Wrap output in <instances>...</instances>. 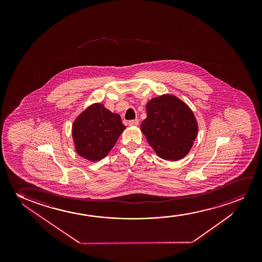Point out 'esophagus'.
<instances>
[{"instance_id": "obj_1", "label": "esophagus", "mask_w": 262, "mask_h": 262, "mask_svg": "<svg viewBox=\"0 0 262 262\" xmlns=\"http://www.w3.org/2000/svg\"><path fill=\"white\" fill-rule=\"evenodd\" d=\"M129 126H138L139 125V119H135V120H132L129 122Z\"/></svg>"}]
</instances>
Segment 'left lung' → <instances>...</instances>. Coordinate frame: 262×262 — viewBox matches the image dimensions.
Wrapping results in <instances>:
<instances>
[{
	"label": "left lung",
	"instance_id": "1",
	"mask_svg": "<svg viewBox=\"0 0 262 262\" xmlns=\"http://www.w3.org/2000/svg\"><path fill=\"white\" fill-rule=\"evenodd\" d=\"M141 132L159 158L177 161L184 158L197 137L198 123L190 107L179 98L163 95L147 104Z\"/></svg>",
	"mask_w": 262,
	"mask_h": 262
}]
</instances>
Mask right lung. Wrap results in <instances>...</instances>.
I'll return each instance as SVG.
<instances>
[{"mask_svg":"<svg viewBox=\"0 0 262 262\" xmlns=\"http://www.w3.org/2000/svg\"><path fill=\"white\" fill-rule=\"evenodd\" d=\"M125 128L120 115L113 114L104 104H93L73 122L76 151L88 160L99 161L107 156Z\"/></svg>","mask_w":262,"mask_h":262,"instance_id":"add662e5","label":"right lung"}]
</instances>
